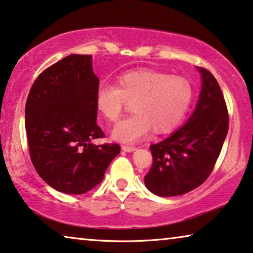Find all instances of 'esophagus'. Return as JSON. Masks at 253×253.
Returning a JSON list of instances; mask_svg holds the SVG:
<instances>
[{
    "instance_id": "34e87169",
    "label": "esophagus",
    "mask_w": 253,
    "mask_h": 253,
    "mask_svg": "<svg viewBox=\"0 0 253 253\" xmlns=\"http://www.w3.org/2000/svg\"><path fill=\"white\" fill-rule=\"evenodd\" d=\"M122 151H124V152H127V153H130V152H133V151H135V147H133V146L122 145Z\"/></svg>"
}]
</instances>
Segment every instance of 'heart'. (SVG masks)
<instances>
[{
	"label": "heart",
	"mask_w": 253,
	"mask_h": 253,
	"mask_svg": "<svg viewBox=\"0 0 253 253\" xmlns=\"http://www.w3.org/2000/svg\"><path fill=\"white\" fill-rule=\"evenodd\" d=\"M193 98L188 80L168 75L154 69L130 71L116 78V85L101 84L96 91V106L102 116L116 123L132 101L134 114L124 120L113 131V137L123 142H134L153 129L168 133L179 126Z\"/></svg>",
	"instance_id": "1"
}]
</instances>
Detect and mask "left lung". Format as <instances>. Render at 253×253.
<instances>
[{
	"mask_svg": "<svg viewBox=\"0 0 253 253\" xmlns=\"http://www.w3.org/2000/svg\"><path fill=\"white\" fill-rule=\"evenodd\" d=\"M202 89L195 111L184 126L151 145L153 166L145 185L157 196L182 195L207 180L228 132V112L214 76L197 67Z\"/></svg>",
	"mask_w": 253,
	"mask_h": 253,
	"instance_id": "obj_1",
	"label": "left lung"
}]
</instances>
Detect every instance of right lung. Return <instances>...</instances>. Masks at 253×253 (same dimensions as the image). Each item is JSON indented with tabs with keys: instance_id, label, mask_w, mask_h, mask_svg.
Segmentation results:
<instances>
[{
	"instance_id": "add662e5",
	"label": "right lung",
	"mask_w": 253,
	"mask_h": 253,
	"mask_svg": "<svg viewBox=\"0 0 253 253\" xmlns=\"http://www.w3.org/2000/svg\"><path fill=\"white\" fill-rule=\"evenodd\" d=\"M99 79L92 56L71 54L43 71L25 107L29 155L40 177L66 194H84L102 181L118 144L94 145L104 138L97 124Z\"/></svg>"
}]
</instances>
